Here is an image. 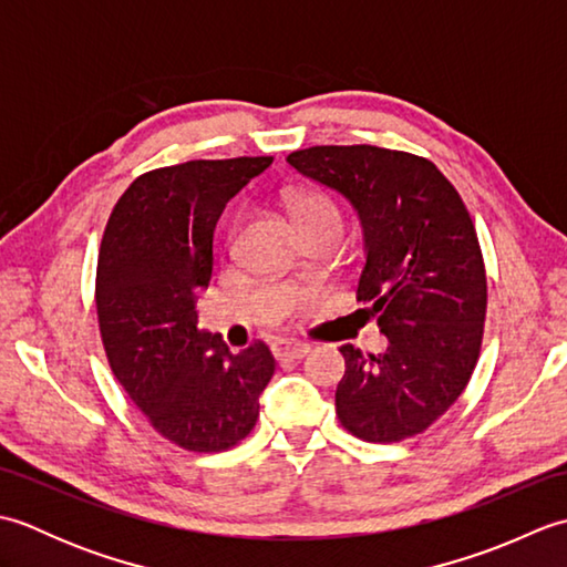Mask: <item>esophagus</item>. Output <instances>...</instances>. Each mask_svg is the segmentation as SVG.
<instances>
[{
    "label": "esophagus",
    "mask_w": 567,
    "mask_h": 567,
    "mask_svg": "<svg viewBox=\"0 0 567 567\" xmlns=\"http://www.w3.org/2000/svg\"><path fill=\"white\" fill-rule=\"evenodd\" d=\"M309 351H311V346L302 343V341L280 339V341L272 343V355L277 360H299V358H305Z\"/></svg>",
    "instance_id": "34e87169"
}]
</instances>
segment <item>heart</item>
I'll return each instance as SVG.
<instances>
[{
  "label": "heart",
  "mask_w": 567,
  "mask_h": 567,
  "mask_svg": "<svg viewBox=\"0 0 567 567\" xmlns=\"http://www.w3.org/2000/svg\"><path fill=\"white\" fill-rule=\"evenodd\" d=\"M295 216L299 228L305 226H339L341 228V214L333 207V202L321 195H299L295 197Z\"/></svg>",
  "instance_id": "obj_1"
}]
</instances>
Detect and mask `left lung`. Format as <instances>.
<instances>
[{
    "mask_svg": "<svg viewBox=\"0 0 567 567\" xmlns=\"http://www.w3.org/2000/svg\"><path fill=\"white\" fill-rule=\"evenodd\" d=\"M297 173L339 192L363 228L358 302H370L388 348L339 351L343 429L394 443L429 429L473 375L487 277L473 219L436 165L378 146H315L287 155Z\"/></svg>",
    "mask_w": 567,
    "mask_h": 567,
    "instance_id": "1",
    "label": "left lung"
}]
</instances>
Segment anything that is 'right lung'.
<instances>
[{"instance_id": "obj_1", "label": "right lung", "mask_w": 567, "mask_h": 567, "mask_svg": "<svg viewBox=\"0 0 567 567\" xmlns=\"http://www.w3.org/2000/svg\"><path fill=\"white\" fill-rule=\"evenodd\" d=\"M272 158L189 161L131 183L106 221L97 317L106 358L153 429L187 451L216 453L256 426L275 372L268 346L228 351L199 329L197 295L214 268V228Z\"/></svg>"}]
</instances>
